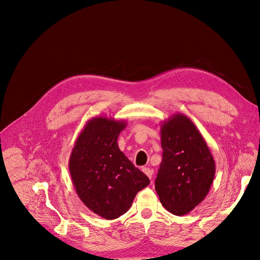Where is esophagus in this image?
Here are the masks:
<instances>
[{
	"mask_svg": "<svg viewBox=\"0 0 260 260\" xmlns=\"http://www.w3.org/2000/svg\"><path fill=\"white\" fill-rule=\"evenodd\" d=\"M142 171H143V173L148 177L149 179H152V177H153V170H151L149 168H143Z\"/></svg>",
	"mask_w": 260,
	"mask_h": 260,
	"instance_id": "esophagus-1",
	"label": "esophagus"
}]
</instances>
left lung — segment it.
Here are the masks:
<instances>
[{
    "label": "left lung",
    "instance_id": "8db88e82",
    "mask_svg": "<svg viewBox=\"0 0 260 260\" xmlns=\"http://www.w3.org/2000/svg\"><path fill=\"white\" fill-rule=\"evenodd\" d=\"M162 162L155 180L160 202L182 216L207 197L215 177V160L193 121L175 114L161 124Z\"/></svg>",
    "mask_w": 260,
    "mask_h": 260
}]
</instances>
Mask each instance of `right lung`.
Here are the masks:
<instances>
[{"mask_svg":"<svg viewBox=\"0 0 260 260\" xmlns=\"http://www.w3.org/2000/svg\"><path fill=\"white\" fill-rule=\"evenodd\" d=\"M126 121L94 117L80 133L70 158L76 192L94 214L113 220L126 213L135 196L149 184L147 176L118 146Z\"/></svg>","mask_w":260,"mask_h":260,"instance_id":"obj_1","label":"right lung"}]
</instances>
